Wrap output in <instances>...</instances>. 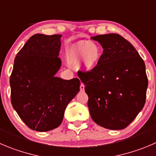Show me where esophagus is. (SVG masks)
<instances>
[{
  "label": "esophagus",
  "mask_w": 156,
  "mask_h": 156,
  "mask_svg": "<svg viewBox=\"0 0 156 156\" xmlns=\"http://www.w3.org/2000/svg\"><path fill=\"white\" fill-rule=\"evenodd\" d=\"M80 91H84V89H85V86H84L83 83L80 84Z\"/></svg>",
  "instance_id": "esophagus-1"
}]
</instances>
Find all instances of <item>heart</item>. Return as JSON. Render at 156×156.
<instances>
[{"label":"heart","instance_id":"heart-1","mask_svg":"<svg viewBox=\"0 0 156 156\" xmlns=\"http://www.w3.org/2000/svg\"><path fill=\"white\" fill-rule=\"evenodd\" d=\"M70 63H77L81 60V67L86 71L94 69L102 57V50L98 44L87 41L76 43L68 50Z\"/></svg>","mask_w":156,"mask_h":156}]
</instances>
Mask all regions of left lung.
Here are the masks:
<instances>
[{"instance_id":"obj_1","label":"left lung","mask_w":156,"mask_h":156,"mask_svg":"<svg viewBox=\"0 0 156 156\" xmlns=\"http://www.w3.org/2000/svg\"><path fill=\"white\" fill-rule=\"evenodd\" d=\"M103 49L97 66L78 72L88 95V107L93 121L102 127L126 128L146 103L148 78L146 66L135 47L116 34L97 35Z\"/></svg>"}]
</instances>
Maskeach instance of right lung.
<instances>
[{"label": "right lung", "mask_w": 156, "mask_h": 156, "mask_svg": "<svg viewBox=\"0 0 156 156\" xmlns=\"http://www.w3.org/2000/svg\"><path fill=\"white\" fill-rule=\"evenodd\" d=\"M62 35H33L18 52L10 78L11 103L25 124L47 132L61 124L68 103L80 91L78 78L55 76Z\"/></svg>", "instance_id": "right-lung-1"}]
</instances>
